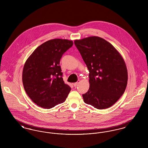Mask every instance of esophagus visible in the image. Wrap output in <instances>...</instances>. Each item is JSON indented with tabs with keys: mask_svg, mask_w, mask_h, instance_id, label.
<instances>
[{
	"mask_svg": "<svg viewBox=\"0 0 148 148\" xmlns=\"http://www.w3.org/2000/svg\"><path fill=\"white\" fill-rule=\"evenodd\" d=\"M80 80H78L77 82L76 83H74V84H73V85H74V86H77V85L79 84V83H80Z\"/></svg>",
	"mask_w": 148,
	"mask_h": 148,
	"instance_id": "obj_1",
	"label": "esophagus"
}]
</instances>
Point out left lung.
Here are the masks:
<instances>
[{"label":"left lung","instance_id":"obj_1","mask_svg":"<svg viewBox=\"0 0 148 148\" xmlns=\"http://www.w3.org/2000/svg\"><path fill=\"white\" fill-rule=\"evenodd\" d=\"M74 44L89 71L90 87L83 94L85 103L98 109L114 104L127 83L124 60L110 42L98 36L76 40Z\"/></svg>","mask_w":148,"mask_h":148}]
</instances>
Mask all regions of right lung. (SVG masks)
<instances>
[{
    "label": "right lung",
    "mask_w": 148,
    "mask_h": 148,
    "mask_svg": "<svg viewBox=\"0 0 148 148\" xmlns=\"http://www.w3.org/2000/svg\"><path fill=\"white\" fill-rule=\"evenodd\" d=\"M73 45L66 39L50 40L38 47L26 61L23 83L29 97L37 106L50 109L66 100L71 88L64 82L59 64L64 53Z\"/></svg>",
    "instance_id": "add662e5"
}]
</instances>
